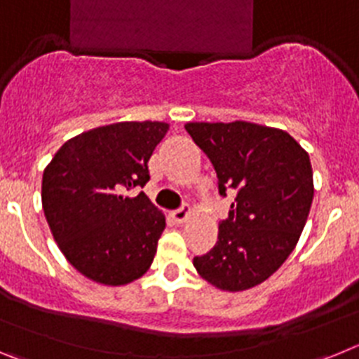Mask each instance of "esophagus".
<instances>
[{
    "mask_svg": "<svg viewBox=\"0 0 359 359\" xmlns=\"http://www.w3.org/2000/svg\"><path fill=\"white\" fill-rule=\"evenodd\" d=\"M189 214H190V207L189 205H182V207L177 208V210H174L172 212V217H174V221H176V223H185V219L189 217Z\"/></svg>",
    "mask_w": 359,
    "mask_h": 359,
    "instance_id": "esophagus-1",
    "label": "esophagus"
}]
</instances>
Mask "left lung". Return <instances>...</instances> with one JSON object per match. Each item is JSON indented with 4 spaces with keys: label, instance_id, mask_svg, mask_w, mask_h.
<instances>
[{
    "label": "left lung",
    "instance_id": "8db88e82",
    "mask_svg": "<svg viewBox=\"0 0 359 359\" xmlns=\"http://www.w3.org/2000/svg\"><path fill=\"white\" fill-rule=\"evenodd\" d=\"M217 174L219 194L231 192L214 248L194 257L205 280L224 291L264 282L286 261L313 203L309 154L293 136L252 122L185 126Z\"/></svg>",
    "mask_w": 359,
    "mask_h": 359
}]
</instances>
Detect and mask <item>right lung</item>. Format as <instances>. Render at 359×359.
Returning <instances> with one entry per match:
<instances>
[{"label": "right lung", "mask_w": 359, "mask_h": 359, "mask_svg": "<svg viewBox=\"0 0 359 359\" xmlns=\"http://www.w3.org/2000/svg\"><path fill=\"white\" fill-rule=\"evenodd\" d=\"M169 126L118 122L66 142L43 174V210L69 264L107 286L152 264L165 215L144 192L149 158Z\"/></svg>", "instance_id": "right-lung-1"}]
</instances>
